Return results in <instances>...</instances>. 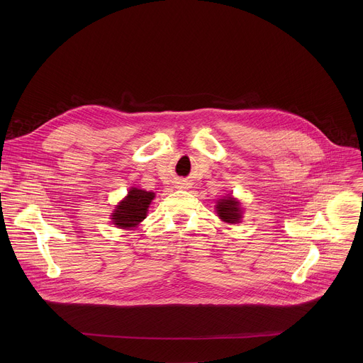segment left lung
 Masks as SVG:
<instances>
[{
	"label": "left lung",
	"instance_id": "8db88e82",
	"mask_svg": "<svg viewBox=\"0 0 363 363\" xmlns=\"http://www.w3.org/2000/svg\"><path fill=\"white\" fill-rule=\"evenodd\" d=\"M217 214L218 217L228 223V224H237V223H241V218H242V211H241V206H240V202L233 198L231 195H227L224 196L223 199H218L217 202Z\"/></svg>",
	"mask_w": 363,
	"mask_h": 363
}]
</instances>
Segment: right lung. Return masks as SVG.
<instances>
[{
	"label": "right lung",
	"mask_w": 363,
	"mask_h": 363,
	"mask_svg": "<svg viewBox=\"0 0 363 363\" xmlns=\"http://www.w3.org/2000/svg\"><path fill=\"white\" fill-rule=\"evenodd\" d=\"M155 192H149L139 188H130L128 195L116 205L112 214V221L119 228H135L146 218V213Z\"/></svg>",
	"instance_id": "right-lung-1"
}]
</instances>
